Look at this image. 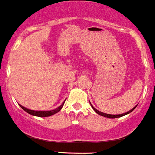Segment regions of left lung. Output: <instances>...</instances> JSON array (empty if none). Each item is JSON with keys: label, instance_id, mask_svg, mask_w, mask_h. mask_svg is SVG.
I'll use <instances>...</instances> for the list:
<instances>
[{"label": "left lung", "instance_id": "1", "mask_svg": "<svg viewBox=\"0 0 155 155\" xmlns=\"http://www.w3.org/2000/svg\"><path fill=\"white\" fill-rule=\"evenodd\" d=\"M90 104H91V102H90ZM137 105H135V107H134L133 109H131V110H130L127 111V112H126V113H124V114H116V115H113V114H105V113H102V112H101V111H99L98 110H97V109L95 108V107H94V106L92 105L91 104V107H92V108H93V110H94L95 112H96L97 114H99V115H100V116H104V117H106V118H109V119H116V118H119V117H121V116H125V115H127V114H129L130 113H131L132 111H133L134 110H135V107H137Z\"/></svg>", "mask_w": 155, "mask_h": 155}]
</instances>
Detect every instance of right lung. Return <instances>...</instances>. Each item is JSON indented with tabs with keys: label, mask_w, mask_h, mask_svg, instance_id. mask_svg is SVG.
Masks as SVG:
<instances>
[{
	"label": "right lung",
	"mask_w": 155,
	"mask_h": 155,
	"mask_svg": "<svg viewBox=\"0 0 155 155\" xmlns=\"http://www.w3.org/2000/svg\"><path fill=\"white\" fill-rule=\"evenodd\" d=\"M66 100L64 101L63 103L61 104L59 107H57V108L54 109V110H31V109H28L26 108L25 107H23V106L20 105H19L21 107L22 109H23L25 112H27L28 114H31V115L34 116H39V117H47V116H50L52 115H54V114H57V113L59 112L61 108L63 107V106L64 105V102H65Z\"/></svg>",
	"instance_id": "right-lung-1"
}]
</instances>
